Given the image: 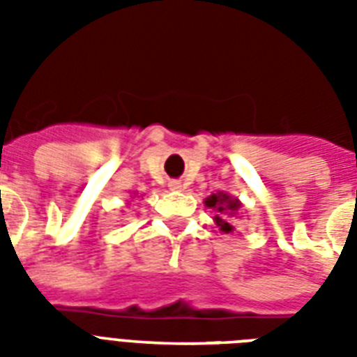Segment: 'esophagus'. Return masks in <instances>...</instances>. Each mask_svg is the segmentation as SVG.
Returning a JSON list of instances; mask_svg holds the SVG:
<instances>
[{
    "mask_svg": "<svg viewBox=\"0 0 357 357\" xmlns=\"http://www.w3.org/2000/svg\"><path fill=\"white\" fill-rule=\"evenodd\" d=\"M168 187H170V189H172V190H181V189H183V185L179 183V181H170V183H168Z\"/></svg>",
    "mask_w": 357,
    "mask_h": 357,
    "instance_id": "obj_1",
    "label": "esophagus"
}]
</instances>
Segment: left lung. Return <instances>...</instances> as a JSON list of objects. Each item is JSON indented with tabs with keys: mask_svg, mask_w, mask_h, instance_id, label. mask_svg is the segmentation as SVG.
Segmentation results:
<instances>
[{
	"mask_svg": "<svg viewBox=\"0 0 357 357\" xmlns=\"http://www.w3.org/2000/svg\"><path fill=\"white\" fill-rule=\"evenodd\" d=\"M204 204H206L207 209H211L215 213L213 222L217 224L222 234L234 231V220L237 218L238 211L243 209V204H241L237 196H231L226 190H218V192H213L211 196H207Z\"/></svg>",
	"mask_w": 357,
	"mask_h": 357,
	"instance_id": "8db88e82",
	"label": "left lung"
}]
</instances>
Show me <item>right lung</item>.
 Instances as JSON below:
<instances>
[{
    "label": "right lung",
    "instance_id": "obj_1",
    "mask_svg": "<svg viewBox=\"0 0 357 357\" xmlns=\"http://www.w3.org/2000/svg\"><path fill=\"white\" fill-rule=\"evenodd\" d=\"M131 198H137V195H135V192H131Z\"/></svg>",
    "mask_w": 357,
    "mask_h": 357
}]
</instances>
